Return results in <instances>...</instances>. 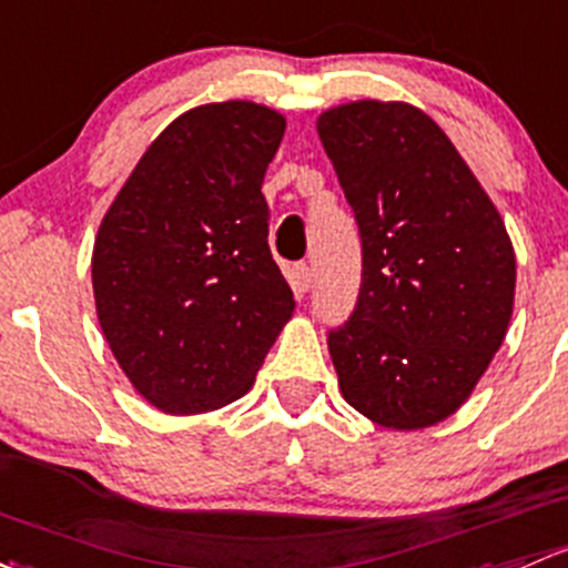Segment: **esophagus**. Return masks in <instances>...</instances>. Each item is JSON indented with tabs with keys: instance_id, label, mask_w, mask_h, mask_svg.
Here are the masks:
<instances>
[{
	"instance_id": "1",
	"label": "esophagus",
	"mask_w": 568,
	"mask_h": 568,
	"mask_svg": "<svg viewBox=\"0 0 568 568\" xmlns=\"http://www.w3.org/2000/svg\"><path fill=\"white\" fill-rule=\"evenodd\" d=\"M288 280H291V285H294L296 294H304V291L313 285V268H310L307 264H294L291 266Z\"/></svg>"
}]
</instances>
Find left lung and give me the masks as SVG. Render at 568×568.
<instances>
[{"mask_svg":"<svg viewBox=\"0 0 568 568\" xmlns=\"http://www.w3.org/2000/svg\"><path fill=\"white\" fill-rule=\"evenodd\" d=\"M315 128L362 234L359 302L329 332L339 392L386 429L438 425L509 329L517 261L504 217L416 105L354 100Z\"/></svg>","mask_w":568,"mask_h":568,"instance_id":"1","label":"left lung"}]
</instances>
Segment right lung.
I'll list each match as a JSON object with an SVG mask.
<instances>
[{
	"label": "right lung",
	"instance_id": "obj_1",
	"mask_svg": "<svg viewBox=\"0 0 568 568\" xmlns=\"http://www.w3.org/2000/svg\"><path fill=\"white\" fill-rule=\"evenodd\" d=\"M283 133V113L250 100L184 111L100 223V329L133 389L163 414H206L247 394L294 315L261 193Z\"/></svg>",
	"mask_w": 568,
	"mask_h": 568
}]
</instances>
